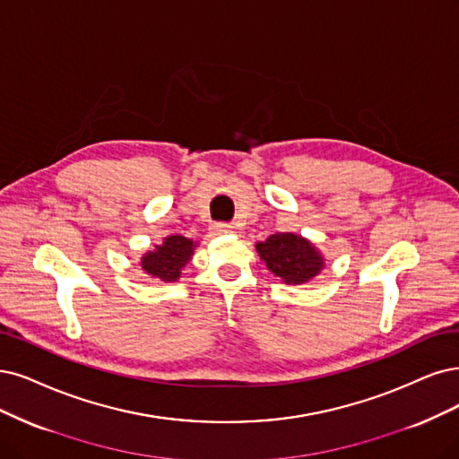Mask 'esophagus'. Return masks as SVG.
Listing matches in <instances>:
<instances>
[{"label":"esophagus","mask_w":459,"mask_h":459,"mask_svg":"<svg viewBox=\"0 0 459 459\" xmlns=\"http://www.w3.org/2000/svg\"><path fill=\"white\" fill-rule=\"evenodd\" d=\"M210 230L213 234H230L232 232V225H229V223H213L210 227Z\"/></svg>","instance_id":"34e87169"}]
</instances>
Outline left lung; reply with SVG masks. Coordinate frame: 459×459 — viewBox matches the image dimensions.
Returning <instances> with one entry per match:
<instances>
[{
	"mask_svg": "<svg viewBox=\"0 0 459 459\" xmlns=\"http://www.w3.org/2000/svg\"><path fill=\"white\" fill-rule=\"evenodd\" d=\"M255 247L270 273L285 283L297 285L308 281L324 266L316 247L291 232H276Z\"/></svg>",
	"mask_w": 459,
	"mask_h": 459,
	"instance_id": "obj_1",
	"label": "left lung"
}]
</instances>
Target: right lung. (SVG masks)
<instances>
[{
  "label": "right lung",
  "instance_id": "1",
  "mask_svg": "<svg viewBox=\"0 0 459 459\" xmlns=\"http://www.w3.org/2000/svg\"><path fill=\"white\" fill-rule=\"evenodd\" d=\"M193 242L185 236H168L162 246L147 253L142 259V268L152 278L162 281H176L181 276V268L186 261H191Z\"/></svg>",
  "mask_w": 459,
  "mask_h": 459
}]
</instances>
